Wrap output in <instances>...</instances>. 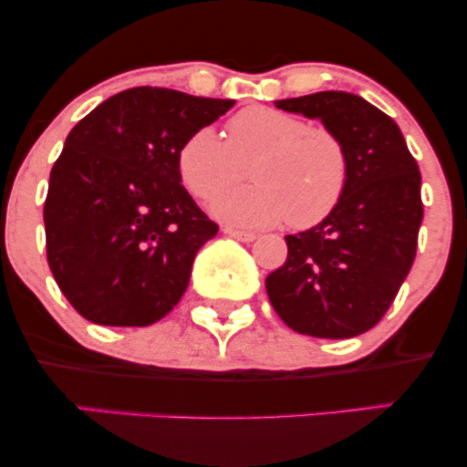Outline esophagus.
I'll list each match as a JSON object with an SVG mask.
<instances>
[{
	"mask_svg": "<svg viewBox=\"0 0 467 467\" xmlns=\"http://www.w3.org/2000/svg\"><path fill=\"white\" fill-rule=\"evenodd\" d=\"M223 234H228V237L237 241H244V244H250V241L256 239L254 233H245V230H234V228H223Z\"/></svg>",
	"mask_w": 467,
	"mask_h": 467,
	"instance_id": "34e87169",
	"label": "esophagus"
}]
</instances>
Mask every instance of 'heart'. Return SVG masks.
Returning <instances> with one entry per match:
<instances>
[{"instance_id": "b5f03b06", "label": "heart", "mask_w": 467, "mask_h": 467, "mask_svg": "<svg viewBox=\"0 0 467 467\" xmlns=\"http://www.w3.org/2000/svg\"><path fill=\"white\" fill-rule=\"evenodd\" d=\"M228 140L211 127L192 131L180 147L178 171L200 200H213L244 177L256 185L213 202V215L230 226L265 228L285 222L312 228L334 213L349 182L345 142L325 127L272 107H248L228 120Z\"/></svg>"}]
</instances>
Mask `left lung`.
<instances>
[{
  "label": "left lung",
  "mask_w": 467,
  "mask_h": 467,
  "mask_svg": "<svg viewBox=\"0 0 467 467\" xmlns=\"http://www.w3.org/2000/svg\"><path fill=\"white\" fill-rule=\"evenodd\" d=\"M316 118L349 153V182L329 217L287 234V259L265 278L272 307L289 329L353 337L382 320L409 276L423 219L420 166L390 116L349 92L275 100Z\"/></svg>",
  "instance_id": "8db88e82"
}]
</instances>
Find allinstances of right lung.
I'll list each match as a JSON object with an SVG mask.
<instances>
[{
  "instance_id": "obj_1",
  "label": "right lung",
  "mask_w": 467,
  "mask_h": 467,
  "mask_svg": "<svg viewBox=\"0 0 467 467\" xmlns=\"http://www.w3.org/2000/svg\"><path fill=\"white\" fill-rule=\"evenodd\" d=\"M233 105L131 88L67 133L44 206L47 264L89 323L147 327L178 305L197 250L219 230L182 186L178 153Z\"/></svg>"
}]
</instances>
